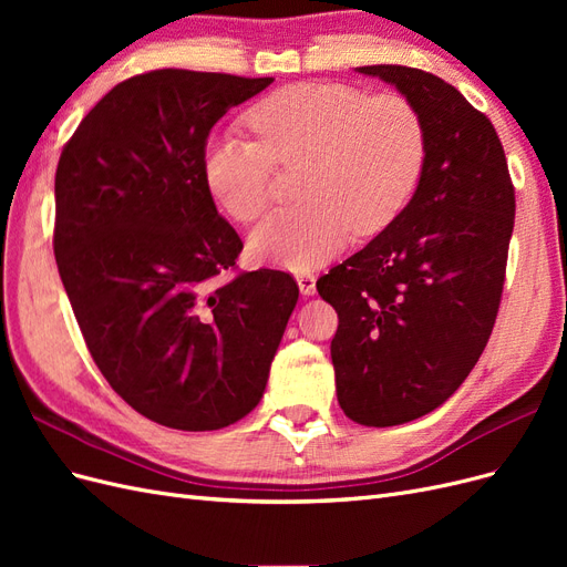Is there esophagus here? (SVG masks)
Masks as SVG:
<instances>
[{
  "label": "esophagus",
  "mask_w": 567,
  "mask_h": 567,
  "mask_svg": "<svg viewBox=\"0 0 567 567\" xmlns=\"http://www.w3.org/2000/svg\"><path fill=\"white\" fill-rule=\"evenodd\" d=\"M298 286L302 296H315L317 293V279L312 271H300L298 274Z\"/></svg>",
  "instance_id": "obj_1"
}]
</instances>
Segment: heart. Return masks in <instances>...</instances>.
I'll return each instance as SVG.
<instances>
[{
    "label": "heart",
    "instance_id": "heart-1",
    "mask_svg": "<svg viewBox=\"0 0 567 567\" xmlns=\"http://www.w3.org/2000/svg\"><path fill=\"white\" fill-rule=\"evenodd\" d=\"M248 125L257 142L217 136L205 148L203 173L221 208L252 221L271 200L272 163H305L296 194L307 203L269 215L250 234L255 260L274 267L305 271L333 257L352 231H383L423 175L425 123L404 94L288 84L257 101Z\"/></svg>",
    "mask_w": 567,
    "mask_h": 567
}]
</instances>
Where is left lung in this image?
Instances as JSON below:
<instances>
[{"label": "left lung", "instance_id": "8db88e82", "mask_svg": "<svg viewBox=\"0 0 567 567\" xmlns=\"http://www.w3.org/2000/svg\"><path fill=\"white\" fill-rule=\"evenodd\" d=\"M414 101L427 136L406 208L317 281L338 312V404L354 423L402 425L447 402L499 312L516 194L485 113L450 82L406 65H362Z\"/></svg>", "mask_w": 567, "mask_h": 567}]
</instances>
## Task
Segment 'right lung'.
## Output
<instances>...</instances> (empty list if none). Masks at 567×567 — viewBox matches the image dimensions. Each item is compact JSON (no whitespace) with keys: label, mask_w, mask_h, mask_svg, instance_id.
I'll use <instances>...</instances> for the list:
<instances>
[{"label":"right lung","mask_w":567,"mask_h":567,"mask_svg":"<svg viewBox=\"0 0 567 567\" xmlns=\"http://www.w3.org/2000/svg\"><path fill=\"white\" fill-rule=\"evenodd\" d=\"M274 78L163 68L84 115L56 167L54 255L90 354L142 416L219 431L262 400L298 302L286 271H236L241 238L215 208L205 142Z\"/></svg>","instance_id":"add662e5"}]
</instances>
